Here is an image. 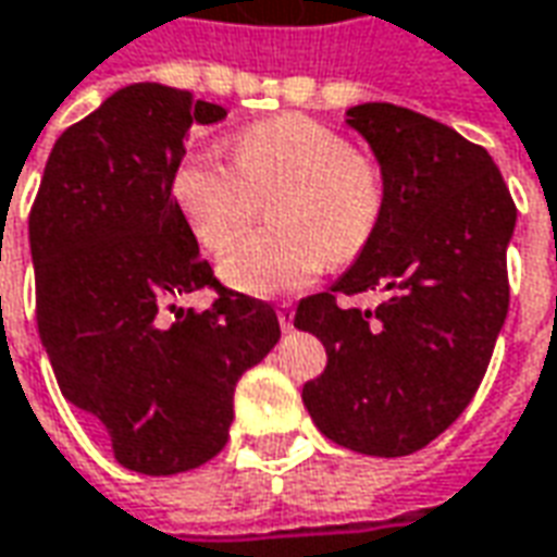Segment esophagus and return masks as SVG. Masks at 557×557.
<instances>
[{
  "mask_svg": "<svg viewBox=\"0 0 557 557\" xmlns=\"http://www.w3.org/2000/svg\"><path fill=\"white\" fill-rule=\"evenodd\" d=\"M277 319H280V329H283V332H292V322H295V307L280 305L277 307Z\"/></svg>",
  "mask_w": 557,
  "mask_h": 557,
  "instance_id": "obj_1",
  "label": "esophagus"
}]
</instances>
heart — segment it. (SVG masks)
<instances>
[{"label": "heart", "mask_w": 557, "mask_h": 557, "mask_svg": "<svg viewBox=\"0 0 557 557\" xmlns=\"http://www.w3.org/2000/svg\"><path fill=\"white\" fill-rule=\"evenodd\" d=\"M235 162L216 150H193L174 171V201L205 250L220 252L249 222L256 195L278 196L271 233L228 248L220 274L228 286L262 298L313 283L322 268L356 259L373 238L386 181L373 159L341 132L301 114L262 120L232 144Z\"/></svg>", "instance_id": "1"}]
</instances>
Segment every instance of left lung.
Masks as SVG:
<instances>
[{"instance_id": "obj_1", "label": "left lung", "mask_w": 557, "mask_h": 557, "mask_svg": "<svg viewBox=\"0 0 557 557\" xmlns=\"http://www.w3.org/2000/svg\"><path fill=\"white\" fill-rule=\"evenodd\" d=\"M346 123L371 144L386 208L332 289L295 310V329L329 352L301 398L329 441L398 458L443 434L480 388L507 319L516 205L495 159L431 116L364 102ZM373 288L387 292L380 308L336 307L337 294Z\"/></svg>"}]
</instances>
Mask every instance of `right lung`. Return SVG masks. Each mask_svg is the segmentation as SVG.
<instances>
[{"mask_svg": "<svg viewBox=\"0 0 557 557\" xmlns=\"http://www.w3.org/2000/svg\"><path fill=\"white\" fill-rule=\"evenodd\" d=\"M223 116L186 89H116L57 138L29 213L35 319L62 398L147 476L223 449L240 373L280 341L274 307L216 283L171 196L189 129ZM205 285L221 292L208 311L173 307Z\"/></svg>", "mask_w": 557, "mask_h": 557, "instance_id": "right-lung-1", "label": "right lung"}]
</instances>
